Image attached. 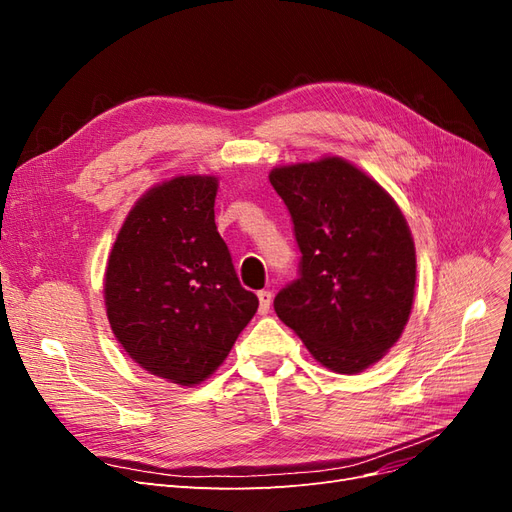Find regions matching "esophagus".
<instances>
[{"label": "esophagus", "mask_w": 512, "mask_h": 512, "mask_svg": "<svg viewBox=\"0 0 512 512\" xmlns=\"http://www.w3.org/2000/svg\"><path fill=\"white\" fill-rule=\"evenodd\" d=\"M258 301H260L258 312H260L262 316L269 314V309H271V301H273V294H271L269 290H260V292H258Z\"/></svg>", "instance_id": "1"}]
</instances>
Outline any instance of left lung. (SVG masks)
<instances>
[{"label":"left lung","mask_w":512,"mask_h":512,"mask_svg":"<svg viewBox=\"0 0 512 512\" xmlns=\"http://www.w3.org/2000/svg\"><path fill=\"white\" fill-rule=\"evenodd\" d=\"M269 181L294 224L299 277L275 314L337 374L380 361L410 318L416 252L404 213L342 158L273 168Z\"/></svg>","instance_id":"8db88e82"}]
</instances>
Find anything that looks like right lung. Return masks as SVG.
Masks as SVG:
<instances>
[{
	"mask_svg": "<svg viewBox=\"0 0 512 512\" xmlns=\"http://www.w3.org/2000/svg\"><path fill=\"white\" fill-rule=\"evenodd\" d=\"M218 179L185 175L151 188L108 256L106 316L149 374L181 386L209 378L258 309L215 226Z\"/></svg>",
	"mask_w": 512,
	"mask_h": 512,
	"instance_id": "add662e5",
	"label": "right lung"
}]
</instances>
